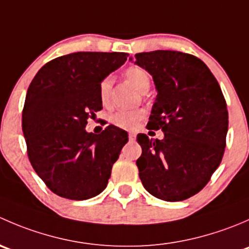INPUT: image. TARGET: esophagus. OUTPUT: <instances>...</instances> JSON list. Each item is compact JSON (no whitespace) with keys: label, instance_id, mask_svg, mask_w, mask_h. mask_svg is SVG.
<instances>
[{"label":"esophagus","instance_id":"obj_1","mask_svg":"<svg viewBox=\"0 0 249 249\" xmlns=\"http://www.w3.org/2000/svg\"><path fill=\"white\" fill-rule=\"evenodd\" d=\"M129 140L131 141V142H132V141H135V140H136V135H135L134 132H130V134H129Z\"/></svg>","mask_w":249,"mask_h":249}]
</instances>
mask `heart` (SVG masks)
<instances>
[{"label": "heart", "mask_w": 249, "mask_h": 249, "mask_svg": "<svg viewBox=\"0 0 249 249\" xmlns=\"http://www.w3.org/2000/svg\"><path fill=\"white\" fill-rule=\"evenodd\" d=\"M126 79L139 90L140 92L144 94L149 90L150 77L145 70L139 66H131L125 71ZM114 83V78L107 76L100 83L99 92L100 100L105 106L110 104V96H112V88ZM145 113L143 109H132V110H118L110 115L109 120L113 125L120 127V129L131 130L139 125L141 120L144 118Z\"/></svg>", "instance_id": "obj_1"}]
</instances>
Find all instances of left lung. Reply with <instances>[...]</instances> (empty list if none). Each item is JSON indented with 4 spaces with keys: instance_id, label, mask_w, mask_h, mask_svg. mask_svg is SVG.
<instances>
[{
    "instance_id": "1",
    "label": "left lung",
    "mask_w": 249,
    "mask_h": 249,
    "mask_svg": "<svg viewBox=\"0 0 249 249\" xmlns=\"http://www.w3.org/2000/svg\"><path fill=\"white\" fill-rule=\"evenodd\" d=\"M135 64L153 77L158 91L148 126L164 132L162 140L137 135L143 187L164 201L189 199L207 184L224 154L229 122L222 90L194 55L154 50L135 55Z\"/></svg>"
}]
</instances>
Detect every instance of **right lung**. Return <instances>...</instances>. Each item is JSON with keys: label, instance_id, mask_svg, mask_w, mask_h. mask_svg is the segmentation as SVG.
I'll return each mask as SVG.
<instances>
[{"label": "right lung", "instance_id": "right-lung-1", "mask_svg": "<svg viewBox=\"0 0 249 249\" xmlns=\"http://www.w3.org/2000/svg\"><path fill=\"white\" fill-rule=\"evenodd\" d=\"M126 53L78 52L44 65L27 89L22 131L32 167L59 196L87 200L104 192L127 142L109 125L87 132L88 118L102 108L100 83L127 59Z\"/></svg>", "mask_w": 249, "mask_h": 249}]
</instances>
